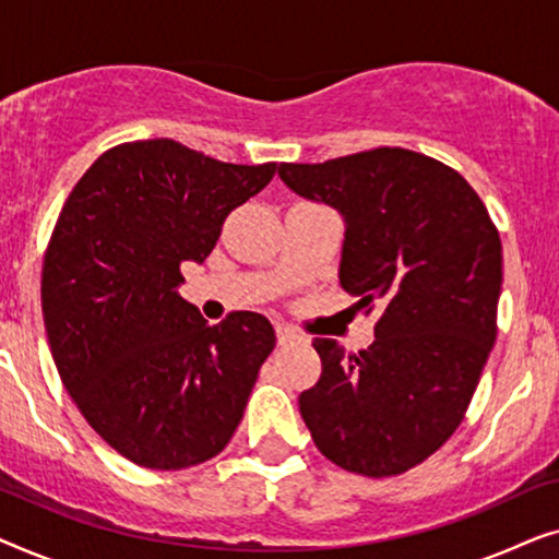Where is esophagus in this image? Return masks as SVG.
Here are the masks:
<instances>
[{
    "label": "esophagus",
    "instance_id": "obj_1",
    "mask_svg": "<svg viewBox=\"0 0 559 559\" xmlns=\"http://www.w3.org/2000/svg\"><path fill=\"white\" fill-rule=\"evenodd\" d=\"M300 341H302V335L295 333L293 328L277 325V343H280V346H289V343H300Z\"/></svg>",
    "mask_w": 559,
    "mask_h": 559
}]
</instances>
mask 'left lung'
<instances>
[{
	"mask_svg": "<svg viewBox=\"0 0 559 559\" xmlns=\"http://www.w3.org/2000/svg\"><path fill=\"white\" fill-rule=\"evenodd\" d=\"M277 173L293 193L341 213V287L381 310L358 356L312 341L323 373L300 394L305 425L350 473L415 468L461 425L493 348L499 231L463 175L402 147Z\"/></svg>",
	"mask_w": 559,
	"mask_h": 559,
	"instance_id": "1",
	"label": "left lung"
}]
</instances>
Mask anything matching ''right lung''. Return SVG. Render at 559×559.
<instances>
[{"label": "right lung", "instance_id": "add662e5", "mask_svg": "<svg viewBox=\"0 0 559 559\" xmlns=\"http://www.w3.org/2000/svg\"><path fill=\"white\" fill-rule=\"evenodd\" d=\"M274 170L175 140L127 142L60 211L40 287L52 361L86 423L136 465L211 461L241 423L274 328L249 310L209 325L178 295L180 264H203L228 213Z\"/></svg>", "mask_w": 559, "mask_h": 559}]
</instances>
